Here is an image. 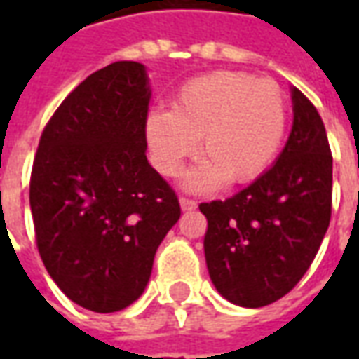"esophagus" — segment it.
I'll return each instance as SVG.
<instances>
[{
  "instance_id": "1",
  "label": "esophagus",
  "mask_w": 359,
  "mask_h": 359,
  "mask_svg": "<svg viewBox=\"0 0 359 359\" xmlns=\"http://www.w3.org/2000/svg\"><path fill=\"white\" fill-rule=\"evenodd\" d=\"M180 208H182V211H192L198 208V202L192 198H187V196H180Z\"/></svg>"
}]
</instances>
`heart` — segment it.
Listing matches in <instances>:
<instances>
[{"label": "heart", "mask_w": 359, "mask_h": 359, "mask_svg": "<svg viewBox=\"0 0 359 359\" xmlns=\"http://www.w3.org/2000/svg\"><path fill=\"white\" fill-rule=\"evenodd\" d=\"M288 100L280 84L241 71H215L188 81L172 109L149 113L151 157L165 177L179 175L188 157H205L187 177L190 188L236 187L262 177L283 146Z\"/></svg>", "instance_id": "b5f03b06"}]
</instances>
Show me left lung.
Listing matches in <instances>:
<instances>
[{"instance_id":"1","label":"left lung","mask_w":359,"mask_h":359,"mask_svg":"<svg viewBox=\"0 0 359 359\" xmlns=\"http://www.w3.org/2000/svg\"><path fill=\"white\" fill-rule=\"evenodd\" d=\"M294 123L277 163L226 200L200 203L205 264L221 296L269 306L300 283L329 229L332 156L321 115L292 88Z\"/></svg>"}]
</instances>
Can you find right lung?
Segmentation results:
<instances>
[{"label":"right lung","mask_w":359,"mask_h":359,"mask_svg":"<svg viewBox=\"0 0 359 359\" xmlns=\"http://www.w3.org/2000/svg\"><path fill=\"white\" fill-rule=\"evenodd\" d=\"M144 65L117 61L82 81L43 126L30 175L36 246L74 304L130 306L157 246L180 217L171 184L148 163Z\"/></svg>","instance_id":"add662e5"}]
</instances>
